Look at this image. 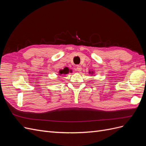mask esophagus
Returning a JSON list of instances; mask_svg holds the SVG:
<instances>
[{"label": "esophagus", "mask_w": 146, "mask_h": 146, "mask_svg": "<svg viewBox=\"0 0 146 146\" xmlns=\"http://www.w3.org/2000/svg\"><path fill=\"white\" fill-rule=\"evenodd\" d=\"M76 70H77L78 72H80L81 70H82V68L80 66H77V68H76Z\"/></svg>", "instance_id": "1"}]
</instances>
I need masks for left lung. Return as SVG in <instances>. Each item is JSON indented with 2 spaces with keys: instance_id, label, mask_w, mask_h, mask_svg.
Here are the masks:
<instances>
[{
  "instance_id": "1",
  "label": "left lung",
  "mask_w": 146,
  "mask_h": 146,
  "mask_svg": "<svg viewBox=\"0 0 146 146\" xmlns=\"http://www.w3.org/2000/svg\"><path fill=\"white\" fill-rule=\"evenodd\" d=\"M89 73H90V74H93L94 72L92 71H92H90V72H89Z\"/></svg>"
}]
</instances>
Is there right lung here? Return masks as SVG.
I'll list each match as a JSON object with an SVG mask.
<instances>
[{"label":"right lung","instance_id":"1","mask_svg":"<svg viewBox=\"0 0 146 146\" xmlns=\"http://www.w3.org/2000/svg\"><path fill=\"white\" fill-rule=\"evenodd\" d=\"M70 72L71 73L72 72V70H70V69H69L68 68H67V67H66V68H64L63 69H62V70H60V71H59V75H66V74H69V72Z\"/></svg>","mask_w":146,"mask_h":146}]
</instances>
